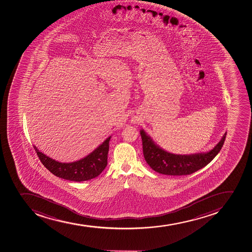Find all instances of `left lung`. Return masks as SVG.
<instances>
[{
	"label": "left lung",
	"mask_w": 252,
	"mask_h": 252,
	"mask_svg": "<svg viewBox=\"0 0 252 252\" xmlns=\"http://www.w3.org/2000/svg\"><path fill=\"white\" fill-rule=\"evenodd\" d=\"M226 134L211 151L181 155L165 151L154 143L144 129L140 130L145 161L156 172L166 175H190L208 165L222 149Z\"/></svg>",
	"instance_id": "8db88e82"
}]
</instances>
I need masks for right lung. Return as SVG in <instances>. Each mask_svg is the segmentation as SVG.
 <instances>
[{
	"label": "right lung",
	"mask_w": 252,
	"mask_h": 252,
	"mask_svg": "<svg viewBox=\"0 0 252 252\" xmlns=\"http://www.w3.org/2000/svg\"><path fill=\"white\" fill-rule=\"evenodd\" d=\"M111 136L106 139L92 153L73 162L63 163L49 158L34 145L40 161L53 175L70 181H86L97 177L108 164V154Z\"/></svg>",
	"instance_id": "obj_1"
}]
</instances>
